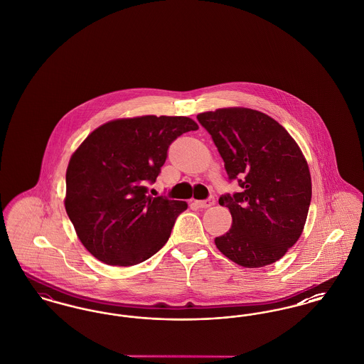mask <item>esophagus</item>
Returning a JSON list of instances; mask_svg holds the SVG:
<instances>
[{
  "instance_id": "34e87169",
  "label": "esophagus",
  "mask_w": 364,
  "mask_h": 364,
  "mask_svg": "<svg viewBox=\"0 0 364 364\" xmlns=\"http://www.w3.org/2000/svg\"><path fill=\"white\" fill-rule=\"evenodd\" d=\"M193 203H195L198 208H211V206L215 203V200H214V198H208L206 200H195Z\"/></svg>"
}]
</instances>
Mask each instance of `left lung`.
<instances>
[{
  "label": "left lung",
  "mask_w": 364,
  "mask_h": 364,
  "mask_svg": "<svg viewBox=\"0 0 364 364\" xmlns=\"http://www.w3.org/2000/svg\"><path fill=\"white\" fill-rule=\"evenodd\" d=\"M214 140L229 178L240 192L224 195L232 226L214 239L228 259L263 267L281 259L299 240L311 202L306 156L288 131L259 110L223 107L196 116Z\"/></svg>",
  "instance_id": "8db88e82"
}]
</instances>
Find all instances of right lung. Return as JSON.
Listing matches in <instances>:
<instances>
[{
	"mask_svg": "<svg viewBox=\"0 0 364 364\" xmlns=\"http://www.w3.org/2000/svg\"><path fill=\"white\" fill-rule=\"evenodd\" d=\"M199 127L184 116L105 122L70 156L64 205L79 240L97 259L132 266L168 242L184 200L147 196L174 139Z\"/></svg>",
	"mask_w": 364,
	"mask_h": 364,
	"instance_id": "right-lung-1",
	"label": "right lung"
}]
</instances>
